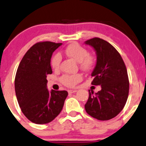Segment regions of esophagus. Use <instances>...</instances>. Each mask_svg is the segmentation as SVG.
<instances>
[{
    "instance_id": "34e87169",
    "label": "esophagus",
    "mask_w": 146,
    "mask_h": 146,
    "mask_svg": "<svg viewBox=\"0 0 146 146\" xmlns=\"http://www.w3.org/2000/svg\"><path fill=\"white\" fill-rule=\"evenodd\" d=\"M76 91H77L76 90H69L68 92L69 93H74V92H76Z\"/></svg>"
}]
</instances>
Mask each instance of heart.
<instances>
[{"label":"heart","mask_w":146,"mask_h":146,"mask_svg":"<svg viewBox=\"0 0 146 146\" xmlns=\"http://www.w3.org/2000/svg\"><path fill=\"white\" fill-rule=\"evenodd\" d=\"M65 53L69 57L72 58L79 62L80 67L84 70H90L95 64V58L89 55L88 50L77 42L70 44L65 49ZM62 57L59 54H55L51 60V65L54 70L60 67ZM82 79L80 74H65L60 78V81L63 85L67 87H74Z\"/></svg>","instance_id":"1"}]
</instances>
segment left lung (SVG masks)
<instances>
[{"label": "left lung", "instance_id": "8db88e82", "mask_svg": "<svg viewBox=\"0 0 146 146\" xmlns=\"http://www.w3.org/2000/svg\"><path fill=\"white\" fill-rule=\"evenodd\" d=\"M85 44L91 46L97 55L91 84L102 88L95 94L89 90L85 109L94 118L110 120L123 110L127 100L129 83L126 66L118 51L108 42L95 37Z\"/></svg>", "mask_w": 146, "mask_h": 146}]
</instances>
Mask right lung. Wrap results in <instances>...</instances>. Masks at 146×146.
Segmentation results:
<instances>
[{
	"label": "right lung",
	"mask_w": 146,
	"mask_h": 146,
	"mask_svg": "<svg viewBox=\"0 0 146 146\" xmlns=\"http://www.w3.org/2000/svg\"><path fill=\"white\" fill-rule=\"evenodd\" d=\"M62 43L40 42L26 53L15 80V92L21 110L30 121L46 124L58 115L68 92L47 89L46 76L52 74L51 58Z\"/></svg>",
	"instance_id": "right-lung-1"
}]
</instances>
